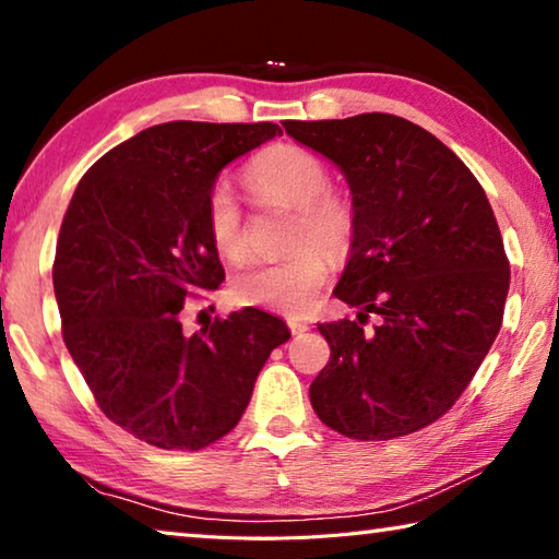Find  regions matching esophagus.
<instances>
[{
  "mask_svg": "<svg viewBox=\"0 0 559 559\" xmlns=\"http://www.w3.org/2000/svg\"><path fill=\"white\" fill-rule=\"evenodd\" d=\"M288 328H290L293 335H302V333H306V330H310V325L306 323V320H296V318L288 320Z\"/></svg>",
  "mask_w": 559,
  "mask_h": 559,
  "instance_id": "esophagus-1",
  "label": "esophagus"
}]
</instances>
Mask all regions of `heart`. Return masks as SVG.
Masks as SVG:
<instances>
[{
  "label": "heart",
  "instance_id": "1",
  "mask_svg": "<svg viewBox=\"0 0 559 559\" xmlns=\"http://www.w3.org/2000/svg\"><path fill=\"white\" fill-rule=\"evenodd\" d=\"M246 179L263 202L296 206L290 246L278 261L251 263L231 278V296L241 306L302 316L313 306L330 273L328 253H343L355 234V204L345 192L328 187V165L300 145H273L251 159ZM210 241L226 261L249 253L243 214L231 185L219 179L204 200ZM321 246L318 247L317 243Z\"/></svg>",
  "mask_w": 559,
  "mask_h": 559
}]
</instances>
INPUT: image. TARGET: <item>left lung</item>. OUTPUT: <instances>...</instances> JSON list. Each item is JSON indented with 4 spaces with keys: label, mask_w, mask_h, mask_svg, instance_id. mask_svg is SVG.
Instances as JSON below:
<instances>
[{
    "label": "left lung",
    "mask_w": 559,
    "mask_h": 559,
    "mask_svg": "<svg viewBox=\"0 0 559 559\" xmlns=\"http://www.w3.org/2000/svg\"><path fill=\"white\" fill-rule=\"evenodd\" d=\"M345 175L355 234L335 296L357 320L318 325L330 362L310 384L320 421L386 441L447 414L503 323L510 266L488 197L451 150L390 112L286 120ZM370 312L374 331L361 328Z\"/></svg>",
    "instance_id": "8db88e82"
}]
</instances>
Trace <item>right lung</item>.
Returning a JSON list of instances; mask_svg holds the SVG:
<instances>
[{
    "instance_id": "right-lung-1",
    "label": "right lung",
    "mask_w": 559,
    "mask_h": 559,
    "mask_svg": "<svg viewBox=\"0 0 559 559\" xmlns=\"http://www.w3.org/2000/svg\"><path fill=\"white\" fill-rule=\"evenodd\" d=\"M281 135L273 122L153 126L75 187L53 259L63 343L110 421L150 447L200 451L239 424L281 318L243 308L200 333L179 313L224 281L204 200L222 169Z\"/></svg>"
}]
</instances>
